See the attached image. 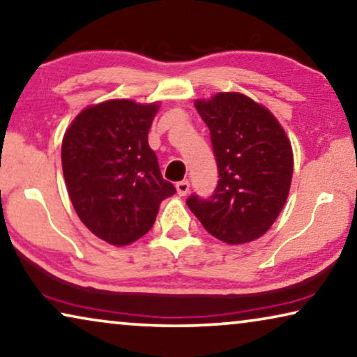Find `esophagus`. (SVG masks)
Masks as SVG:
<instances>
[{"label":"esophagus","mask_w":357,"mask_h":357,"mask_svg":"<svg viewBox=\"0 0 357 357\" xmlns=\"http://www.w3.org/2000/svg\"><path fill=\"white\" fill-rule=\"evenodd\" d=\"M189 188H190V184H189L188 179H183V181H179V183H176V190H178L179 195L188 194Z\"/></svg>","instance_id":"1"}]
</instances>
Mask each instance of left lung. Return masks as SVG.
I'll return each mask as SVG.
<instances>
[{"mask_svg": "<svg viewBox=\"0 0 357 357\" xmlns=\"http://www.w3.org/2000/svg\"><path fill=\"white\" fill-rule=\"evenodd\" d=\"M210 129L218 184L208 199L185 200L202 227L227 244L267 233L288 199L293 149L277 118L238 92L194 103Z\"/></svg>", "mask_w": 357, "mask_h": 357, "instance_id": "left-lung-1", "label": "left lung"}]
</instances>
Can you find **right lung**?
<instances>
[{"label":"right lung","mask_w":357,"mask_h":357,"mask_svg":"<svg viewBox=\"0 0 357 357\" xmlns=\"http://www.w3.org/2000/svg\"><path fill=\"white\" fill-rule=\"evenodd\" d=\"M158 107L108 100L80 112L63 137V174L74 210L113 245L149 233L162 200L176 192L147 140Z\"/></svg>","instance_id":"obj_1"}]
</instances>
